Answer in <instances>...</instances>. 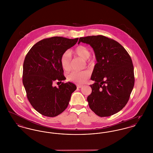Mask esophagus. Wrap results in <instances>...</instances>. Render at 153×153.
Returning a JSON list of instances; mask_svg holds the SVG:
<instances>
[{"label":"esophagus","instance_id":"obj_1","mask_svg":"<svg viewBox=\"0 0 153 153\" xmlns=\"http://www.w3.org/2000/svg\"><path fill=\"white\" fill-rule=\"evenodd\" d=\"M82 87H83V85H78V84L77 85V87L79 88H81Z\"/></svg>","mask_w":153,"mask_h":153}]
</instances>
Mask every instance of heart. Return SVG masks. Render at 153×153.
<instances>
[{
    "instance_id": "1",
    "label": "heart",
    "mask_w": 153,
    "mask_h": 153,
    "mask_svg": "<svg viewBox=\"0 0 153 153\" xmlns=\"http://www.w3.org/2000/svg\"><path fill=\"white\" fill-rule=\"evenodd\" d=\"M71 55L81 58V59L85 60L90 66L94 63V61L89 58L90 51L88 48L84 45H78L70 51L69 53L67 52L63 53L61 57V65L66 72L70 71L72 68ZM90 75L91 72L88 70H85L81 72H72L67 76V79L69 81L80 84H83L87 81Z\"/></svg>"
}]
</instances>
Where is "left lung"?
Returning a JSON list of instances; mask_svg holds the SVG:
<instances>
[{
    "instance_id": "8db88e82",
    "label": "left lung",
    "mask_w": 153,
    "mask_h": 153,
    "mask_svg": "<svg viewBox=\"0 0 153 153\" xmlns=\"http://www.w3.org/2000/svg\"><path fill=\"white\" fill-rule=\"evenodd\" d=\"M80 42L93 48L97 61L91 77L95 82L87 98L90 108L99 117L113 115L125 107L134 86L131 58L119 43L106 36L80 37Z\"/></svg>"
}]
</instances>
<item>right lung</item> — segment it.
Returning <instances> with one entry per match:
<instances>
[{
    "mask_svg": "<svg viewBox=\"0 0 153 153\" xmlns=\"http://www.w3.org/2000/svg\"><path fill=\"white\" fill-rule=\"evenodd\" d=\"M78 38L55 36L37 42L28 51L24 62L22 82L27 99L41 114L55 117L67 108L76 86L66 79L61 65L62 55L75 45ZM55 82L60 84L54 86Z\"/></svg>",
    "mask_w": 153,
    "mask_h": 153,
    "instance_id": "right-lung-1",
    "label": "right lung"
}]
</instances>
